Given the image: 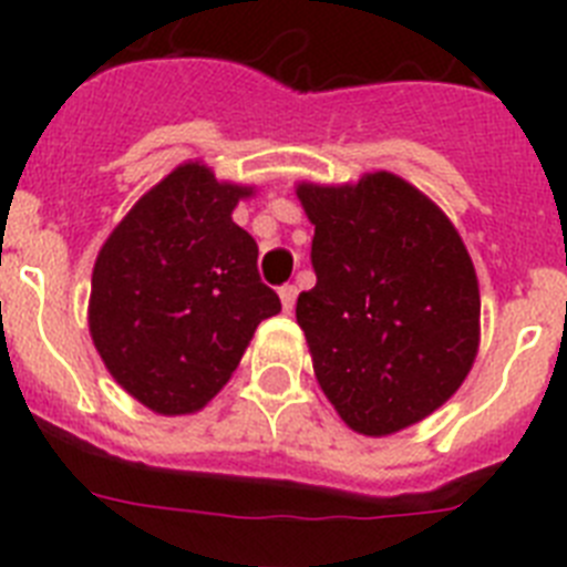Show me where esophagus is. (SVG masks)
Here are the masks:
<instances>
[{
	"mask_svg": "<svg viewBox=\"0 0 567 567\" xmlns=\"http://www.w3.org/2000/svg\"><path fill=\"white\" fill-rule=\"evenodd\" d=\"M280 295V303H284V312H292L295 309V298H298V287H292V284H287V287L278 289Z\"/></svg>",
	"mask_w": 567,
	"mask_h": 567,
	"instance_id": "obj_1",
	"label": "esophagus"
}]
</instances>
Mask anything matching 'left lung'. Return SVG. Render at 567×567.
Segmentation results:
<instances>
[{
    "label": "left lung",
    "instance_id": "8db88e82",
    "mask_svg": "<svg viewBox=\"0 0 567 567\" xmlns=\"http://www.w3.org/2000/svg\"><path fill=\"white\" fill-rule=\"evenodd\" d=\"M315 284L295 318L343 423L383 437L452 398L477 358L480 289L452 221L392 173L300 184Z\"/></svg>",
    "mask_w": 567,
    "mask_h": 567
}]
</instances>
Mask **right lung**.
Masks as SVG:
<instances>
[{
    "mask_svg": "<svg viewBox=\"0 0 567 567\" xmlns=\"http://www.w3.org/2000/svg\"><path fill=\"white\" fill-rule=\"evenodd\" d=\"M252 189L184 164L113 229L93 267L90 334L122 389L158 414H193L221 392L280 298L258 244L233 221Z\"/></svg>",
    "mask_w": 567,
    "mask_h": 567,
    "instance_id": "add662e5",
    "label": "right lung"
}]
</instances>
